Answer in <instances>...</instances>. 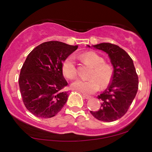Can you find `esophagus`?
<instances>
[{"label": "esophagus", "instance_id": "1", "mask_svg": "<svg viewBox=\"0 0 152 152\" xmlns=\"http://www.w3.org/2000/svg\"><path fill=\"white\" fill-rule=\"evenodd\" d=\"M82 96H83V98L85 99H90L91 98L90 96H87V95H85V94L82 95Z\"/></svg>", "mask_w": 152, "mask_h": 152}]
</instances>
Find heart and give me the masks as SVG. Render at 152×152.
<instances>
[{
	"label": "heart",
	"mask_w": 152,
	"mask_h": 152,
	"mask_svg": "<svg viewBox=\"0 0 152 152\" xmlns=\"http://www.w3.org/2000/svg\"><path fill=\"white\" fill-rule=\"evenodd\" d=\"M81 58L93 67L89 75L91 79H77L71 85L72 89L85 94H92L98 90L100 86L102 88L107 87L113 77V70L111 65L104 63L102 56L94 51L82 54ZM62 71L68 79H74L77 76L76 63L72 56H69L63 62Z\"/></svg>",
	"instance_id": "heart-1"
}]
</instances>
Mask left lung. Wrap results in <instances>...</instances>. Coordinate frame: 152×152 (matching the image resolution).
<instances>
[{
    "label": "left lung",
    "instance_id": "left-lung-1",
    "mask_svg": "<svg viewBox=\"0 0 152 152\" xmlns=\"http://www.w3.org/2000/svg\"><path fill=\"white\" fill-rule=\"evenodd\" d=\"M92 46L108 54L113 67V74L107 89L97 96L102 101L101 108L90 113L99 121H115L127 113L133 102L138 90V76L132 59L123 48L110 43Z\"/></svg>",
    "mask_w": 152,
    "mask_h": 152
}]
</instances>
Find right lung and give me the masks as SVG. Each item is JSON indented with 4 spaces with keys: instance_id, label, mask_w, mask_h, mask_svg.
Returning a JSON list of instances; mask_svg holds the SVG:
<instances>
[{
    "instance_id": "obj_1",
    "label": "right lung",
    "mask_w": 152,
    "mask_h": 152,
    "mask_svg": "<svg viewBox=\"0 0 152 152\" xmlns=\"http://www.w3.org/2000/svg\"><path fill=\"white\" fill-rule=\"evenodd\" d=\"M77 48L50 41L39 45L27 56L20 71L19 86L24 106L33 115L49 118L64 106L68 94L62 63Z\"/></svg>"
}]
</instances>
